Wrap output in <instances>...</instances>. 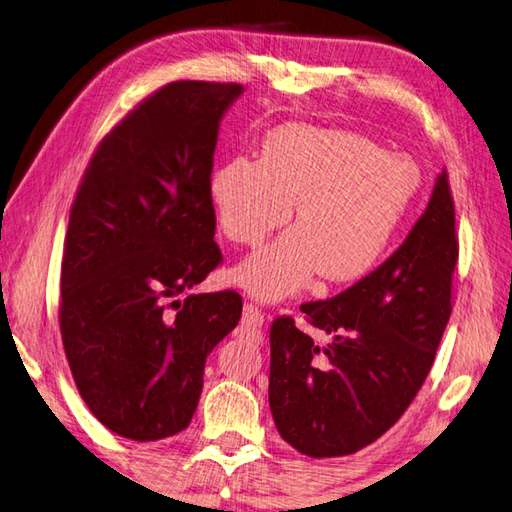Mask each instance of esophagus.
<instances>
[{
  "label": "esophagus",
  "instance_id": "1",
  "mask_svg": "<svg viewBox=\"0 0 512 512\" xmlns=\"http://www.w3.org/2000/svg\"><path fill=\"white\" fill-rule=\"evenodd\" d=\"M241 322L247 329H260L265 325V314L256 305H252V302H247V305L243 307V320Z\"/></svg>",
  "mask_w": 512,
  "mask_h": 512
}]
</instances>
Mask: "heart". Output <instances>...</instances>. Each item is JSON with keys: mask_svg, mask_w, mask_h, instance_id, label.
I'll use <instances>...</instances> for the list:
<instances>
[{"mask_svg": "<svg viewBox=\"0 0 512 512\" xmlns=\"http://www.w3.org/2000/svg\"><path fill=\"white\" fill-rule=\"evenodd\" d=\"M422 185L409 156L347 130L287 123L269 132L258 161L236 156L212 170L207 194L229 241L274 243L234 269V283L263 302L305 289L322 271L329 283H356L380 265Z\"/></svg>", "mask_w": 512, "mask_h": 512, "instance_id": "1", "label": "heart"}]
</instances>
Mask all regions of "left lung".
<instances>
[{
	"label": "left lung",
	"mask_w": 512,
	"mask_h": 512,
	"mask_svg": "<svg viewBox=\"0 0 512 512\" xmlns=\"http://www.w3.org/2000/svg\"><path fill=\"white\" fill-rule=\"evenodd\" d=\"M455 263V207L442 172L398 252L336 298L300 307L325 342L294 318L271 325L269 409L285 442L309 457H340L400 420L451 318Z\"/></svg>",
	"instance_id": "obj_1"
}]
</instances>
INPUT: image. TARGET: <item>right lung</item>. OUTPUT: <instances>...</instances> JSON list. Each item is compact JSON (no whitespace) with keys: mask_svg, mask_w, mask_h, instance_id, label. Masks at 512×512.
Instances as JSON below:
<instances>
[{"mask_svg":"<svg viewBox=\"0 0 512 512\" xmlns=\"http://www.w3.org/2000/svg\"><path fill=\"white\" fill-rule=\"evenodd\" d=\"M243 90L174 81L154 92L101 141L72 205L61 338L83 402L128 440H165L192 422L205 360L241 320L236 291L179 294L221 263L207 179L218 125Z\"/></svg>","mask_w":512,"mask_h":512,"instance_id":"add662e5","label":"right lung"}]
</instances>
